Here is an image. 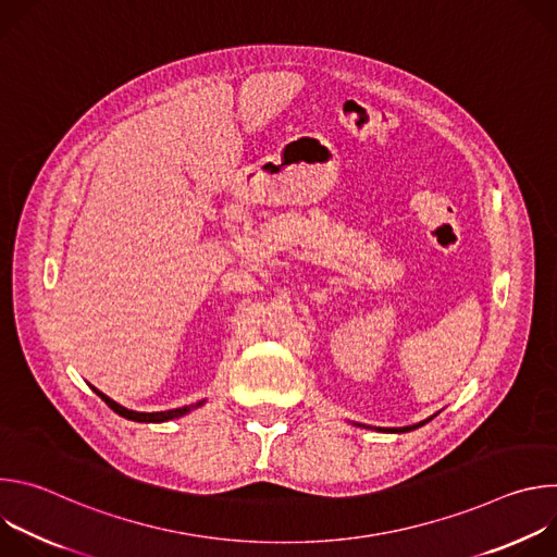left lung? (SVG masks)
Returning <instances> with one entry per match:
<instances>
[{
	"mask_svg": "<svg viewBox=\"0 0 557 557\" xmlns=\"http://www.w3.org/2000/svg\"><path fill=\"white\" fill-rule=\"evenodd\" d=\"M434 417H436V414H434ZM428 421H432V417H430ZM428 421H421V423H417V425H406V428H392V430H381V428H379V432H410V430H417V428L425 425Z\"/></svg>",
	"mask_w": 557,
	"mask_h": 557,
	"instance_id": "1",
	"label": "left lung"
}]
</instances>
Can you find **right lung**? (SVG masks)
Listing matches in <instances>:
<instances>
[{
    "mask_svg": "<svg viewBox=\"0 0 557 557\" xmlns=\"http://www.w3.org/2000/svg\"><path fill=\"white\" fill-rule=\"evenodd\" d=\"M92 389L108 404V408H112L119 417L129 419V421H138V423H163V421H172V419H178V417L189 414L191 410H196V408H200V406L205 404V401H198V404H191V406H185V408H176V410H165V412H134V410H127V408L119 406L116 401H112L110 396L103 394L101 389H97V387H92Z\"/></svg>",
    "mask_w": 557,
    "mask_h": 557,
    "instance_id": "right-lung-1",
    "label": "right lung"
}]
</instances>
